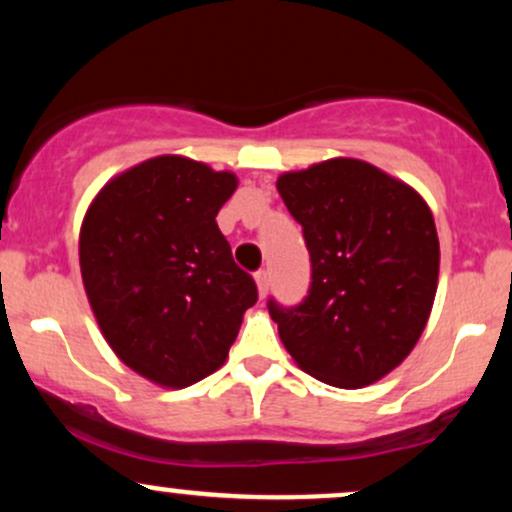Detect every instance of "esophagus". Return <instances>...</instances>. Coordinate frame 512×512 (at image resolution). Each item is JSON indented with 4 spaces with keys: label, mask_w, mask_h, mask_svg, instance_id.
I'll return each instance as SVG.
<instances>
[{
    "label": "esophagus",
    "mask_w": 512,
    "mask_h": 512,
    "mask_svg": "<svg viewBox=\"0 0 512 512\" xmlns=\"http://www.w3.org/2000/svg\"><path fill=\"white\" fill-rule=\"evenodd\" d=\"M255 281H257V291H260V296L264 298V296H267V291H269V272L260 269V272L255 274Z\"/></svg>",
    "instance_id": "obj_1"
}]
</instances>
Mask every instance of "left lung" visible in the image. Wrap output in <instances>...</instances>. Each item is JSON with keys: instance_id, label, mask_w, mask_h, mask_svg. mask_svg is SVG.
<instances>
[{"instance_id": "1", "label": "left lung", "mask_w": 512, "mask_h": 512, "mask_svg": "<svg viewBox=\"0 0 512 512\" xmlns=\"http://www.w3.org/2000/svg\"><path fill=\"white\" fill-rule=\"evenodd\" d=\"M276 190L303 226L313 264L298 308L269 301L281 342L322 383H378L411 354L436 298L440 245L426 199L346 156L281 173Z\"/></svg>"}]
</instances>
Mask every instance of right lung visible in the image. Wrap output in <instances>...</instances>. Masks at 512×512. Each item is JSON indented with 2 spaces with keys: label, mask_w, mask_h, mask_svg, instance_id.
<instances>
[{
  "label": "right lung",
  "mask_w": 512,
  "mask_h": 512,
  "mask_svg": "<svg viewBox=\"0 0 512 512\" xmlns=\"http://www.w3.org/2000/svg\"><path fill=\"white\" fill-rule=\"evenodd\" d=\"M236 187L231 170L166 154L117 173L88 204V305L115 356L154 385L180 390L219 370L257 301L216 223Z\"/></svg>",
  "instance_id": "right-lung-1"
}]
</instances>
